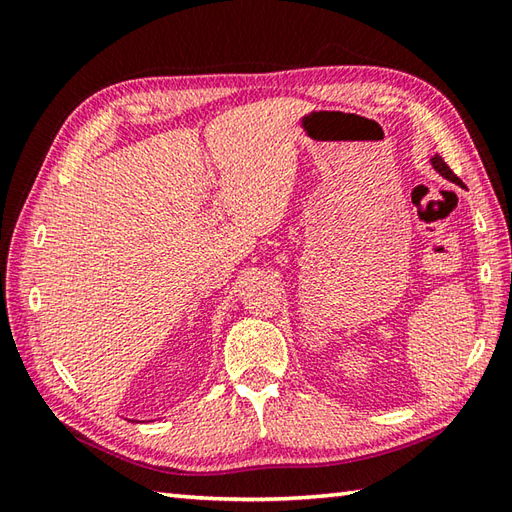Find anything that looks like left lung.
Listing matches in <instances>:
<instances>
[{"mask_svg":"<svg viewBox=\"0 0 512 512\" xmlns=\"http://www.w3.org/2000/svg\"><path fill=\"white\" fill-rule=\"evenodd\" d=\"M431 165L436 167V171L442 173V176L447 178V180H451V182H455V184H462V180H460L458 176H455V173L449 169L447 162H444L440 156H433V158H431Z\"/></svg>","mask_w":512,"mask_h":512,"instance_id":"obj_1","label":"left lung"}]
</instances>
